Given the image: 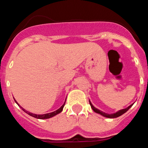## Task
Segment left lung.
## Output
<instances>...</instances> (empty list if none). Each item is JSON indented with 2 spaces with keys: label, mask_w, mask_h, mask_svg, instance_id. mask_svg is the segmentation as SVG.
<instances>
[{
  "label": "left lung",
  "mask_w": 148,
  "mask_h": 148,
  "mask_svg": "<svg viewBox=\"0 0 148 148\" xmlns=\"http://www.w3.org/2000/svg\"><path fill=\"white\" fill-rule=\"evenodd\" d=\"M89 102H90V106H91V108H92V110L95 112V113H99V114L103 115V116L106 117V118H118V117L120 116V115H122L123 114H124V113H126V112L128 111L129 109H130L131 107L132 106V105L134 104V103H132V104H131L130 106L127 107V108H124V109H122V110H120V111H118V112H116V113H113V114H108V113H103V112H102L101 111H100V110L97 109V108H96L92 104V103L90 102V101H89Z\"/></svg>",
  "instance_id": "left-lung-1"
}]
</instances>
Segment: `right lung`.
<instances>
[{
  "label": "right lung",
  "mask_w": 148,
  "mask_h": 148,
  "mask_svg": "<svg viewBox=\"0 0 148 148\" xmlns=\"http://www.w3.org/2000/svg\"><path fill=\"white\" fill-rule=\"evenodd\" d=\"M14 101H15V102L17 103L18 106H19L20 108H21V109L23 110V111L25 112V113H26L27 114H28V115H30V116H32V117H34V118H35L42 119H42H48V118H52V117L55 116V115H56L57 114H58V113H60V112H62V109H63V107H64V104H65V101H64V103H63V104H62V106H61L60 108H58V109L56 110V111H53V112H51V113H46V114H43V115H37V114H35V113H30V112L26 111V110H25L24 108H22V107H21V106H20L19 104H18V103H17V101H16V100L14 99ZM65 101H66V100H65Z\"/></svg>",
  "instance_id": "obj_1"
}]
</instances>
